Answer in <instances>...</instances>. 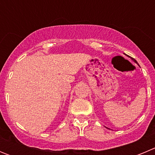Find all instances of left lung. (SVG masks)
I'll use <instances>...</instances> for the list:
<instances>
[{"instance_id": "obj_1", "label": "left lung", "mask_w": 155, "mask_h": 155, "mask_svg": "<svg viewBox=\"0 0 155 155\" xmlns=\"http://www.w3.org/2000/svg\"><path fill=\"white\" fill-rule=\"evenodd\" d=\"M133 60H134V58H133ZM134 61H135V62H136V63H137V61H135V60H134Z\"/></svg>"}]
</instances>
